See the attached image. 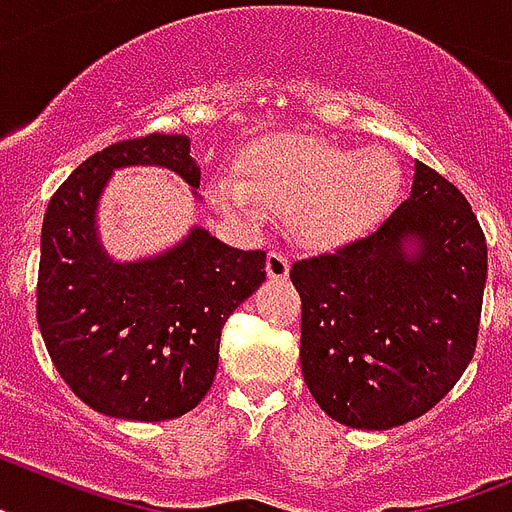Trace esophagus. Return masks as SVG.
<instances>
[{"mask_svg": "<svg viewBox=\"0 0 512 512\" xmlns=\"http://www.w3.org/2000/svg\"><path fill=\"white\" fill-rule=\"evenodd\" d=\"M266 274H269V280H287V274H290V261L282 251H269L266 256Z\"/></svg>", "mask_w": 512, "mask_h": 512, "instance_id": "34e87169", "label": "esophagus"}]
</instances>
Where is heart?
<instances>
[{
  "label": "heart",
  "mask_w": 512,
  "mask_h": 512,
  "mask_svg": "<svg viewBox=\"0 0 512 512\" xmlns=\"http://www.w3.org/2000/svg\"><path fill=\"white\" fill-rule=\"evenodd\" d=\"M238 180H211L219 209L248 222L264 209L287 211L301 243L335 248L377 227L403 185L395 156L384 149L353 151L316 135H269L243 149Z\"/></svg>",
  "instance_id": "obj_1"
}]
</instances>
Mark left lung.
<instances>
[{
  "instance_id": "8db88e82",
  "label": "left lung",
  "mask_w": 512,
  "mask_h": 512,
  "mask_svg": "<svg viewBox=\"0 0 512 512\" xmlns=\"http://www.w3.org/2000/svg\"><path fill=\"white\" fill-rule=\"evenodd\" d=\"M290 280L314 400L382 432L432 411L474 358L487 243L466 196L416 162L411 193L377 230L295 261Z\"/></svg>"
}]
</instances>
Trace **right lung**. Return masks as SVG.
Instances as JSON below:
<instances>
[{
  "label": "right lung",
  "mask_w": 512,
  "mask_h": 512,
  "mask_svg": "<svg viewBox=\"0 0 512 512\" xmlns=\"http://www.w3.org/2000/svg\"><path fill=\"white\" fill-rule=\"evenodd\" d=\"M135 164L167 167L198 198L188 135L151 133L88 156L46 206L36 319L59 377L83 403L112 418L164 421L209 392L222 327L266 280V253L190 227L156 256L114 261L96 211L112 172Z\"/></svg>",
  "instance_id": "1"
}]
</instances>
